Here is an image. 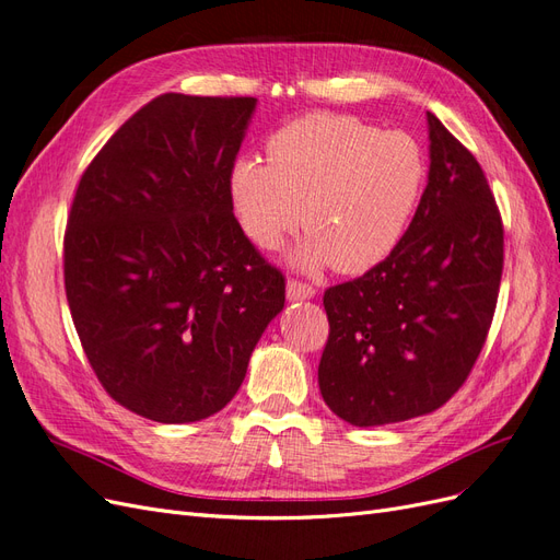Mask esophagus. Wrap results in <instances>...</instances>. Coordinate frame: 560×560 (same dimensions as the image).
Here are the masks:
<instances>
[{
    "label": "esophagus",
    "instance_id": "obj_1",
    "mask_svg": "<svg viewBox=\"0 0 560 560\" xmlns=\"http://www.w3.org/2000/svg\"><path fill=\"white\" fill-rule=\"evenodd\" d=\"M315 296V287L306 284V282H299V280H287V299L290 301H306Z\"/></svg>",
    "mask_w": 560,
    "mask_h": 560
}]
</instances>
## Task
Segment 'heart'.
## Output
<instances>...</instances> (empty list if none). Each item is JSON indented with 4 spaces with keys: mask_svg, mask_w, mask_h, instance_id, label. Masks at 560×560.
Returning <instances> with one entry per match:
<instances>
[{
    "mask_svg": "<svg viewBox=\"0 0 560 560\" xmlns=\"http://www.w3.org/2000/svg\"><path fill=\"white\" fill-rule=\"evenodd\" d=\"M266 156L233 163V212L261 249L280 247L299 226L306 231L292 261L308 273L334 266L360 276L383 264L428 184V156L413 135L348 114L296 118L270 135Z\"/></svg>",
    "mask_w": 560,
    "mask_h": 560,
    "instance_id": "1",
    "label": "heart"
}]
</instances>
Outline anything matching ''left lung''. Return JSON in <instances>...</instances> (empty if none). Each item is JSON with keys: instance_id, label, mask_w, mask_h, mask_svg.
I'll list each match as a JSON object with an SVG mask.
<instances>
[{"instance_id": "left-lung-1", "label": "left lung", "mask_w": 560, "mask_h": 560, "mask_svg": "<svg viewBox=\"0 0 560 560\" xmlns=\"http://www.w3.org/2000/svg\"><path fill=\"white\" fill-rule=\"evenodd\" d=\"M430 175L399 247L362 278L329 287L317 383L350 425L374 428L444 406L493 322L504 231L479 161L434 114Z\"/></svg>"}]
</instances>
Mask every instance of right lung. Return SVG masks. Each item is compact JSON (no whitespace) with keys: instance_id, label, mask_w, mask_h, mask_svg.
Masks as SVG:
<instances>
[{"instance_id":"1","label":"right lung","mask_w":560,"mask_h":560,"mask_svg":"<svg viewBox=\"0 0 560 560\" xmlns=\"http://www.w3.org/2000/svg\"><path fill=\"white\" fill-rule=\"evenodd\" d=\"M257 97L165 93L81 175L65 292L107 395L156 422H196L238 393L284 306V278L243 233L229 175Z\"/></svg>"}]
</instances>
